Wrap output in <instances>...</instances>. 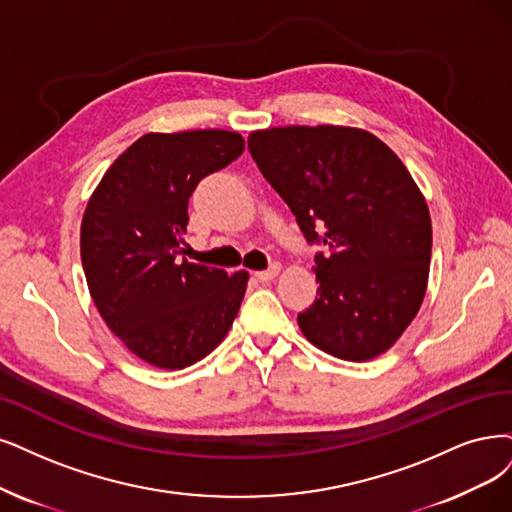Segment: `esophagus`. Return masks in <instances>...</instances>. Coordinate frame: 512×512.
Segmentation results:
<instances>
[{"mask_svg":"<svg viewBox=\"0 0 512 512\" xmlns=\"http://www.w3.org/2000/svg\"><path fill=\"white\" fill-rule=\"evenodd\" d=\"M280 272V266L278 263H274V266H270L268 270H261V272H255V278L261 280V282H270L276 278V274Z\"/></svg>","mask_w":512,"mask_h":512,"instance_id":"34e87169","label":"esophagus"}]
</instances>
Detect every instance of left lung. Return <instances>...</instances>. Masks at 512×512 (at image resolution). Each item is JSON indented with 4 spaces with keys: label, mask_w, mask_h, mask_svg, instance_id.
Wrapping results in <instances>:
<instances>
[{
    "label": "left lung",
    "mask_w": 512,
    "mask_h": 512,
    "mask_svg": "<svg viewBox=\"0 0 512 512\" xmlns=\"http://www.w3.org/2000/svg\"><path fill=\"white\" fill-rule=\"evenodd\" d=\"M249 151L316 253V301L297 316L310 342L344 361L386 352L426 293L432 225L394 151L361 128L255 130Z\"/></svg>",
    "instance_id": "left-lung-1"
}]
</instances>
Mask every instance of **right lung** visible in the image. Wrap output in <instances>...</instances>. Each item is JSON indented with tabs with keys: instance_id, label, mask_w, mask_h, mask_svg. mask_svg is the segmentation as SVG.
Listing matches in <instances>:
<instances>
[{
	"instance_id": "right-lung-1",
	"label": "right lung",
	"mask_w": 512,
	"mask_h": 512,
	"mask_svg": "<svg viewBox=\"0 0 512 512\" xmlns=\"http://www.w3.org/2000/svg\"><path fill=\"white\" fill-rule=\"evenodd\" d=\"M242 151L238 132H149L109 166L86 206L80 253L92 301L149 365L198 363L240 310L249 274L187 261L181 244L196 185Z\"/></svg>"
}]
</instances>
